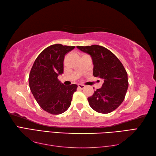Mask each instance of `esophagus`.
Instances as JSON below:
<instances>
[{
    "instance_id": "34e87169",
    "label": "esophagus",
    "mask_w": 156,
    "mask_h": 156,
    "mask_svg": "<svg viewBox=\"0 0 156 156\" xmlns=\"http://www.w3.org/2000/svg\"><path fill=\"white\" fill-rule=\"evenodd\" d=\"M78 87L80 89H84L85 88V86L83 84H78Z\"/></svg>"
}]
</instances>
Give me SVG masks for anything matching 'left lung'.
Instances as JSON below:
<instances>
[{
    "instance_id": "8db88e82",
    "label": "left lung",
    "mask_w": 156,
    "mask_h": 156,
    "mask_svg": "<svg viewBox=\"0 0 156 156\" xmlns=\"http://www.w3.org/2000/svg\"><path fill=\"white\" fill-rule=\"evenodd\" d=\"M77 48L91 56L93 76L104 80L102 87L88 98L89 105L100 113L113 111L124 101L129 86L123 65L117 56L102 46H77Z\"/></svg>"
}]
</instances>
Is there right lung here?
I'll use <instances>...</instances> for the list:
<instances>
[{"mask_svg": "<svg viewBox=\"0 0 156 156\" xmlns=\"http://www.w3.org/2000/svg\"><path fill=\"white\" fill-rule=\"evenodd\" d=\"M75 46L54 44L43 50L33 65L29 76L31 91L41 108L52 115L68 110L78 86H65L58 76L64 72L65 55Z\"/></svg>", "mask_w": 156, "mask_h": 156, "instance_id": "right-lung-1", "label": "right lung"}]
</instances>
